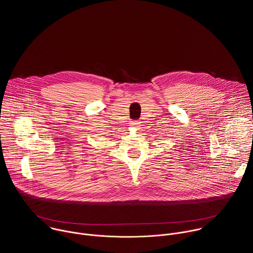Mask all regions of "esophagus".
Segmentation results:
<instances>
[{
	"label": "esophagus",
	"mask_w": 253,
	"mask_h": 253,
	"mask_svg": "<svg viewBox=\"0 0 253 253\" xmlns=\"http://www.w3.org/2000/svg\"><path fill=\"white\" fill-rule=\"evenodd\" d=\"M138 124H139V122H138V121H132V122H131V124H130V126H132V127H136Z\"/></svg>",
	"instance_id": "obj_1"
}]
</instances>
